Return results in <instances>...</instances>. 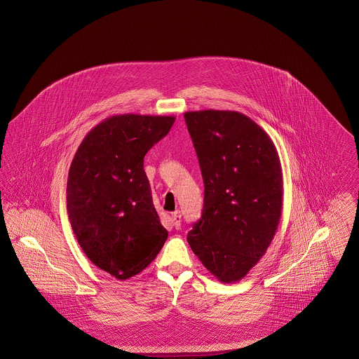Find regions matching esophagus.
<instances>
[{
  "label": "esophagus",
  "instance_id": "1",
  "mask_svg": "<svg viewBox=\"0 0 359 359\" xmlns=\"http://www.w3.org/2000/svg\"><path fill=\"white\" fill-rule=\"evenodd\" d=\"M171 218H172V225L178 229L181 226V212L178 210H175L172 214H171Z\"/></svg>",
  "mask_w": 359,
  "mask_h": 359
}]
</instances>
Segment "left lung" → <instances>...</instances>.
<instances>
[{
	"label": "left lung",
	"mask_w": 359,
	"mask_h": 359,
	"mask_svg": "<svg viewBox=\"0 0 359 359\" xmlns=\"http://www.w3.org/2000/svg\"><path fill=\"white\" fill-rule=\"evenodd\" d=\"M205 182L201 219L188 243L222 283L248 275L271 245L282 214L279 154L250 117L231 110L184 114Z\"/></svg>",
	"instance_id": "1"
}]
</instances>
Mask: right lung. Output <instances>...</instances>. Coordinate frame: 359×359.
<instances>
[{
    "label": "right lung",
    "instance_id": "1",
    "mask_svg": "<svg viewBox=\"0 0 359 359\" xmlns=\"http://www.w3.org/2000/svg\"><path fill=\"white\" fill-rule=\"evenodd\" d=\"M174 116L118 114L83 140L70 164L66 202L76 239L90 261L124 280L145 269L168 232L152 201L144 157Z\"/></svg>",
    "mask_w": 359,
    "mask_h": 359
}]
</instances>
